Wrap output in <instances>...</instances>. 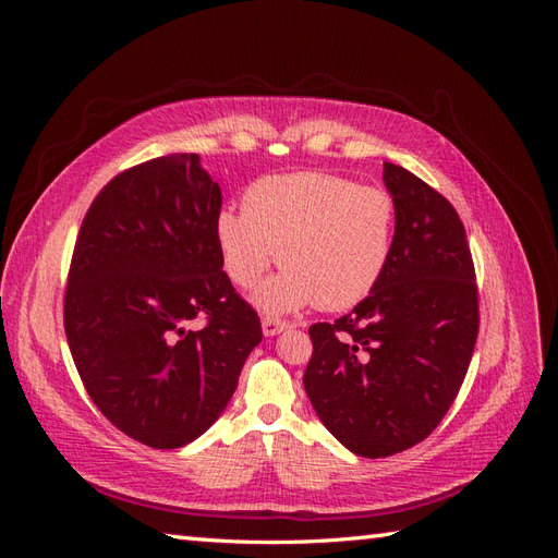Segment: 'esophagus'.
Instances as JSON below:
<instances>
[{"mask_svg":"<svg viewBox=\"0 0 558 558\" xmlns=\"http://www.w3.org/2000/svg\"><path fill=\"white\" fill-rule=\"evenodd\" d=\"M286 328H289V324H286V320H281L277 316H263V335L265 337H275V335L283 332Z\"/></svg>","mask_w":558,"mask_h":558,"instance_id":"esophagus-1","label":"esophagus"}]
</instances>
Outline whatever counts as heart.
<instances>
[{"label": "heart", "instance_id": "heart-1", "mask_svg": "<svg viewBox=\"0 0 558 558\" xmlns=\"http://www.w3.org/2000/svg\"><path fill=\"white\" fill-rule=\"evenodd\" d=\"M396 230L391 193L318 172L260 179L246 191L244 211L223 207L214 221L234 286H256L277 256L286 265L253 295L269 314L312 302L328 312L359 305L393 258Z\"/></svg>", "mask_w": 558, "mask_h": 558}]
</instances>
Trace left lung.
<instances>
[{"instance_id": "left-lung-1", "label": "left lung", "mask_w": 558, "mask_h": 558, "mask_svg": "<svg viewBox=\"0 0 558 558\" xmlns=\"http://www.w3.org/2000/svg\"><path fill=\"white\" fill-rule=\"evenodd\" d=\"M393 258L377 289L335 324H314L305 391L349 451L384 459L437 428L465 379L480 330L465 228L451 202L393 162Z\"/></svg>"}]
</instances>
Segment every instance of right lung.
<instances>
[{"label": "right lung", "mask_w": 558, "mask_h": 558, "mask_svg": "<svg viewBox=\"0 0 558 558\" xmlns=\"http://www.w3.org/2000/svg\"><path fill=\"white\" fill-rule=\"evenodd\" d=\"M221 202L197 154L162 156L113 177L76 238L64 291L74 365L97 410L154 449L197 440L263 340L223 272ZM195 317L206 326L191 329Z\"/></svg>", "instance_id": "1"}]
</instances>
